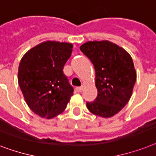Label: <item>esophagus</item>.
Instances as JSON below:
<instances>
[{"label": "esophagus", "mask_w": 156, "mask_h": 156, "mask_svg": "<svg viewBox=\"0 0 156 156\" xmlns=\"http://www.w3.org/2000/svg\"><path fill=\"white\" fill-rule=\"evenodd\" d=\"M83 87H76V91L77 93H80V92H82L83 91Z\"/></svg>", "instance_id": "34e87169"}]
</instances>
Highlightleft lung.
Here are the masks:
<instances>
[{
    "label": "left lung",
    "mask_w": 156,
    "mask_h": 156,
    "mask_svg": "<svg viewBox=\"0 0 156 156\" xmlns=\"http://www.w3.org/2000/svg\"><path fill=\"white\" fill-rule=\"evenodd\" d=\"M80 49L93 63L96 72L98 97L87 102V108L101 118L113 117L131 98L137 77L131 56L122 47L107 40L89 41Z\"/></svg>",
    "instance_id": "left-lung-1"
}]
</instances>
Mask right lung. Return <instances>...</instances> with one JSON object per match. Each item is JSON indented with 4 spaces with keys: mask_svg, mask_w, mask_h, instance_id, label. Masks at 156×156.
Returning a JSON list of instances; mask_svg holds the SVG:
<instances>
[{
    "mask_svg": "<svg viewBox=\"0 0 156 156\" xmlns=\"http://www.w3.org/2000/svg\"><path fill=\"white\" fill-rule=\"evenodd\" d=\"M72 44L46 41L23 55L18 67V84L25 101L37 115L51 119L66 109L73 88L63 69Z\"/></svg>",
    "mask_w": 156,
    "mask_h": 156,
    "instance_id": "obj_1",
    "label": "right lung"
}]
</instances>
